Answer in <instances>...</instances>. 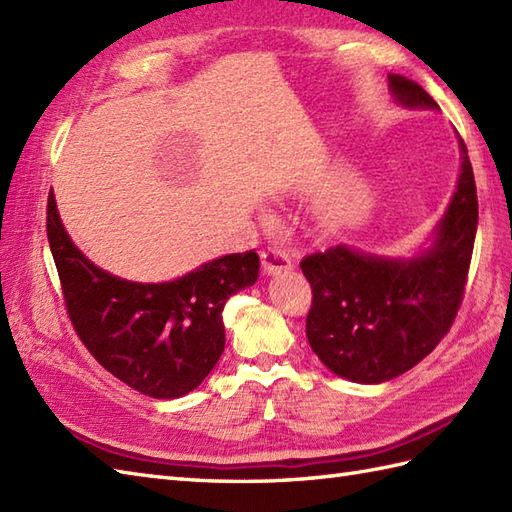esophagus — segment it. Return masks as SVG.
<instances>
[{"instance_id": "obj_1", "label": "esophagus", "mask_w": 512, "mask_h": 512, "mask_svg": "<svg viewBox=\"0 0 512 512\" xmlns=\"http://www.w3.org/2000/svg\"><path fill=\"white\" fill-rule=\"evenodd\" d=\"M292 259L279 248H266L262 250V268L266 275H277V273H286V270H292Z\"/></svg>"}]
</instances>
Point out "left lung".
Returning <instances> with one entry per match:
<instances>
[{
	"mask_svg": "<svg viewBox=\"0 0 512 512\" xmlns=\"http://www.w3.org/2000/svg\"><path fill=\"white\" fill-rule=\"evenodd\" d=\"M402 105L436 107L418 83L389 76ZM462 173L436 242L413 259H383L330 246L301 259L312 288L306 336L334 374L385 383L418 365L451 330L462 306L477 231L473 167L460 138Z\"/></svg>",
	"mask_w": 512,
	"mask_h": 512,
	"instance_id": "obj_1",
	"label": "left lung"
}]
</instances>
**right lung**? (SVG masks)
Wrapping results in <instances>:
<instances>
[{"label": "right lung", "mask_w": 512, "mask_h": 512, "mask_svg": "<svg viewBox=\"0 0 512 512\" xmlns=\"http://www.w3.org/2000/svg\"><path fill=\"white\" fill-rule=\"evenodd\" d=\"M46 228L72 328L107 372L151 398H180L209 376L224 352V303L259 277L255 250L213 259L169 284H136L81 255L52 193Z\"/></svg>", "instance_id": "1"}]
</instances>
